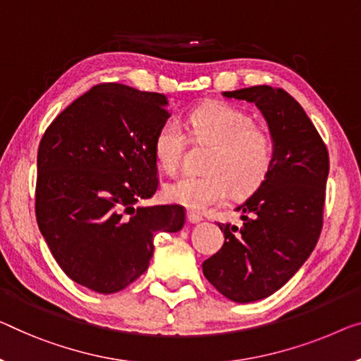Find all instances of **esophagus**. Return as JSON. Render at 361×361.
I'll return each mask as SVG.
<instances>
[{
  "mask_svg": "<svg viewBox=\"0 0 361 361\" xmlns=\"http://www.w3.org/2000/svg\"><path fill=\"white\" fill-rule=\"evenodd\" d=\"M188 222L190 224H199V222H202V217L199 214H196V212H188Z\"/></svg>",
  "mask_w": 361,
  "mask_h": 361,
  "instance_id": "34e87169",
  "label": "esophagus"
}]
</instances>
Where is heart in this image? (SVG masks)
Returning a JSON list of instances; mask_svg holds the SVG:
<instances>
[{
	"label": "heart",
	"instance_id": "1",
	"mask_svg": "<svg viewBox=\"0 0 361 361\" xmlns=\"http://www.w3.org/2000/svg\"><path fill=\"white\" fill-rule=\"evenodd\" d=\"M190 137L212 146L206 162L207 175H185L164 186V197L191 211H206L228 197L250 195L266 180L272 166L271 136L257 128L250 113L238 106L211 102L186 118ZM186 134L173 121L155 133L154 159L165 173H175L186 149Z\"/></svg>",
	"mask_w": 361,
	"mask_h": 361
}]
</instances>
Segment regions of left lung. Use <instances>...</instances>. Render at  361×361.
Instances as JSON below:
<instances>
[{
    "mask_svg": "<svg viewBox=\"0 0 361 361\" xmlns=\"http://www.w3.org/2000/svg\"><path fill=\"white\" fill-rule=\"evenodd\" d=\"M222 95L259 109L274 157L266 180L236 207L243 224H219L224 246L202 262V272L224 297L251 303L283 287L318 243L329 155L308 115L285 90L255 85Z\"/></svg>",
    "mask_w": 361,
    "mask_h": 361,
    "instance_id": "1",
    "label": "left lung"
}]
</instances>
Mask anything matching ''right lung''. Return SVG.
<instances>
[{"label": "right lung", "instance_id": "1", "mask_svg": "<svg viewBox=\"0 0 361 361\" xmlns=\"http://www.w3.org/2000/svg\"><path fill=\"white\" fill-rule=\"evenodd\" d=\"M169 100L123 84L95 85L64 109L37 155L35 215L74 282L120 292L147 271L157 232L185 225L181 206H137L159 188L152 142Z\"/></svg>", "mask_w": 361, "mask_h": 361}]
</instances>
